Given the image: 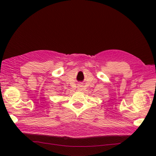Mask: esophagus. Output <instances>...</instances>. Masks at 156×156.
<instances>
[{"label":"esophagus","mask_w":156,"mask_h":156,"mask_svg":"<svg viewBox=\"0 0 156 156\" xmlns=\"http://www.w3.org/2000/svg\"><path fill=\"white\" fill-rule=\"evenodd\" d=\"M82 90V86H79L78 87V91H81Z\"/></svg>","instance_id":"esophagus-1"}]
</instances>
